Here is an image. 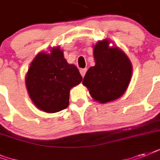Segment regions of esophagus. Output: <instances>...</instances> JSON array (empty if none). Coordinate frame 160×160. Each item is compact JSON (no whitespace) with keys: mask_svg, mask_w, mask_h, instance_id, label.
<instances>
[{"mask_svg":"<svg viewBox=\"0 0 160 160\" xmlns=\"http://www.w3.org/2000/svg\"><path fill=\"white\" fill-rule=\"evenodd\" d=\"M86 71H87V69H86V68H85V69H80V74H81V75H82V77H84V76H85Z\"/></svg>","mask_w":160,"mask_h":160,"instance_id":"1","label":"esophagus"}]
</instances>
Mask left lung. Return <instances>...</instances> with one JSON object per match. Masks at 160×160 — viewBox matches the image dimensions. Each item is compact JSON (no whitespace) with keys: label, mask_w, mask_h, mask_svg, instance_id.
<instances>
[{"label":"left lung","mask_w":160,"mask_h":160,"mask_svg":"<svg viewBox=\"0 0 160 160\" xmlns=\"http://www.w3.org/2000/svg\"><path fill=\"white\" fill-rule=\"evenodd\" d=\"M95 66L87 70L83 85L94 100L100 103L114 100L126 90L132 75V65L125 53L118 47H109L107 40L94 47Z\"/></svg>","instance_id":"1"}]
</instances>
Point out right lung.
Masks as SVG:
<instances>
[{
    "instance_id": "right-lung-1",
    "label": "right lung",
    "mask_w": 160,
    "mask_h": 160,
    "mask_svg": "<svg viewBox=\"0 0 160 160\" xmlns=\"http://www.w3.org/2000/svg\"><path fill=\"white\" fill-rule=\"evenodd\" d=\"M81 81L78 68L68 64L59 47L50 54L41 52L36 55L26 77L31 99L37 108L47 113L67 108L70 89Z\"/></svg>"
}]
</instances>
